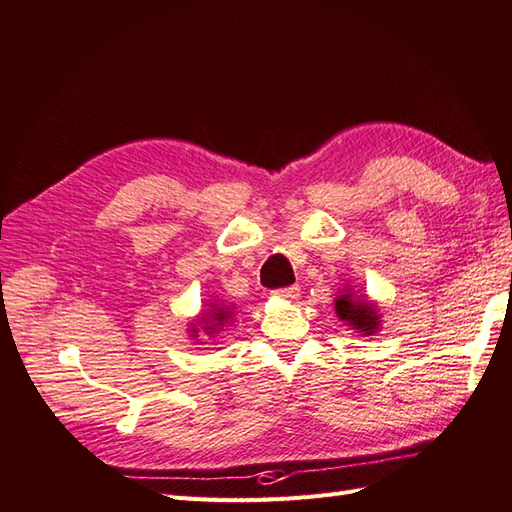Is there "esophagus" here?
I'll return each instance as SVG.
<instances>
[{
  "mask_svg": "<svg viewBox=\"0 0 512 512\" xmlns=\"http://www.w3.org/2000/svg\"><path fill=\"white\" fill-rule=\"evenodd\" d=\"M299 294H301L299 285H290V288H279V290H275V296H279V299H285V301H294Z\"/></svg>",
  "mask_w": 512,
  "mask_h": 512,
  "instance_id": "1",
  "label": "esophagus"
}]
</instances>
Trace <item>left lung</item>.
Returning <instances> with one entry per match:
<instances>
[{
    "label": "left lung",
    "mask_w": 512,
    "mask_h": 512,
    "mask_svg": "<svg viewBox=\"0 0 512 512\" xmlns=\"http://www.w3.org/2000/svg\"><path fill=\"white\" fill-rule=\"evenodd\" d=\"M336 314L353 329L362 331L364 336L375 334L379 329V323H382L377 314V307L373 303H368L364 296L362 299H355L351 290L342 292L336 299Z\"/></svg>",
    "instance_id": "8db88e82"
}]
</instances>
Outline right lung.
<instances>
[{
	"label": "right lung",
	"instance_id": "obj_1",
	"mask_svg": "<svg viewBox=\"0 0 512 512\" xmlns=\"http://www.w3.org/2000/svg\"><path fill=\"white\" fill-rule=\"evenodd\" d=\"M209 307H211V310L200 316V323L198 325H200L202 331H205V334L213 336V334H216V331H222V327L229 323L231 316H233V307L224 305V303H211ZM189 331H192V334L196 336L198 334V327H192Z\"/></svg>",
	"mask_w": 512,
	"mask_h": 512
}]
</instances>
